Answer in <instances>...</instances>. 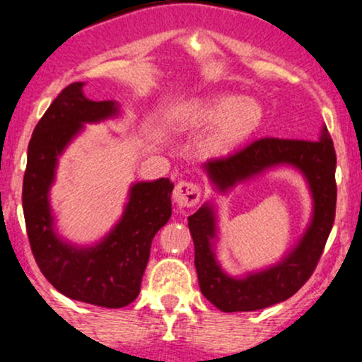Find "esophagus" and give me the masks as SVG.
I'll use <instances>...</instances> for the list:
<instances>
[{"mask_svg": "<svg viewBox=\"0 0 362 362\" xmlns=\"http://www.w3.org/2000/svg\"><path fill=\"white\" fill-rule=\"evenodd\" d=\"M173 197H175L178 207H194L201 201V187L194 182L182 180L173 190Z\"/></svg>", "mask_w": 362, "mask_h": 362, "instance_id": "obj_1", "label": "esophagus"}]
</instances>
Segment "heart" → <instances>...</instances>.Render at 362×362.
<instances>
[{
  "instance_id": "heart-1",
  "label": "heart",
  "mask_w": 362,
  "mask_h": 362,
  "mask_svg": "<svg viewBox=\"0 0 362 362\" xmlns=\"http://www.w3.org/2000/svg\"><path fill=\"white\" fill-rule=\"evenodd\" d=\"M182 117L187 126L192 127H213L218 123L213 146L218 151H226L259 131L264 110L253 98L218 95L189 103Z\"/></svg>"
}]
</instances>
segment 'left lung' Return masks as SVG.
<instances>
[{
	"label": "left lung",
	"mask_w": 362,
	"mask_h": 362,
	"mask_svg": "<svg viewBox=\"0 0 362 362\" xmlns=\"http://www.w3.org/2000/svg\"><path fill=\"white\" fill-rule=\"evenodd\" d=\"M334 143L327 127L318 141L262 138L230 156L213 158L204 168L219 192L265 170L288 165L305 175L313 197V216L300 243L284 259L260 272L231 277L216 260L213 242L216 213L211 204L199 207L189 216V230L195 248V269L202 294L218 310L255 311L286 301L310 279L317 267L335 219L337 185H335Z\"/></svg>",
	"instance_id": "8db88e82"
}]
</instances>
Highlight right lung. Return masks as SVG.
Here are the masks:
<instances>
[{"instance_id":"1","label":"right lung","mask_w":362,"mask_h":362,"mask_svg":"<svg viewBox=\"0 0 362 362\" xmlns=\"http://www.w3.org/2000/svg\"><path fill=\"white\" fill-rule=\"evenodd\" d=\"M83 86L85 83L66 86L34 129L23 175L25 224L40 272L59 293L103 308H122L138 298L153 238L172 216L173 184L160 178L132 185L122 218L93 247H74L56 235L49 189L56 175L57 156L83 124L119 114L117 103L90 100Z\"/></svg>"}]
</instances>
